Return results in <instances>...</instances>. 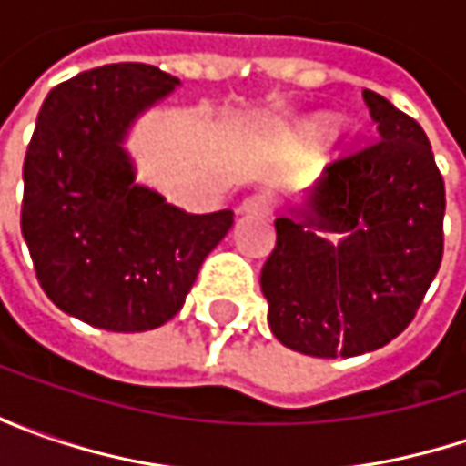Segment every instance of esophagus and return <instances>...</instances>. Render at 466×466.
Instances as JSON below:
<instances>
[{
  "label": "esophagus",
  "instance_id": "esophagus-1",
  "mask_svg": "<svg viewBox=\"0 0 466 466\" xmlns=\"http://www.w3.org/2000/svg\"><path fill=\"white\" fill-rule=\"evenodd\" d=\"M243 215H269L272 212V199L267 194H251L241 205Z\"/></svg>",
  "mask_w": 466,
  "mask_h": 466
}]
</instances>
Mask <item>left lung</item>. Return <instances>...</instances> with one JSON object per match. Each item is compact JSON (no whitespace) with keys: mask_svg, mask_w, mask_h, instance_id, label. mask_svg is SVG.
I'll return each instance as SVG.
<instances>
[{"mask_svg":"<svg viewBox=\"0 0 466 466\" xmlns=\"http://www.w3.org/2000/svg\"><path fill=\"white\" fill-rule=\"evenodd\" d=\"M381 139L339 155L303 223L278 218L261 267L269 329L313 358L384 348L415 319L443 257L446 188L422 127L363 90ZM311 227L343 236L337 247Z\"/></svg>","mask_w":466,"mask_h":466,"instance_id":"obj_1","label":"left lung"}]
</instances>
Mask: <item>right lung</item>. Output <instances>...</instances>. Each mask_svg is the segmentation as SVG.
Wrapping results in <instances>:
<instances>
[{"label": "right lung", "instance_id": "1", "mask_svg": "<svg viewBox=\"0 0 466 466\" xmlns=\"http://www.w3.org/2000/svg\"><path fill=\"white\" fill-rule=\"evenodd\" d=\"M176 85L153 64H106L56 85L41 106L20 228L46 296L90 327L166 324L233 225L230 209L191 215L135 184L124 135Z\"/></svg>", "mask_w": 466, "mask_h": 466}]
</instances>
